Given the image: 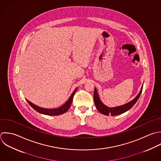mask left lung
<instances>
[{
  "instance_id": "obj_1",
  "label": "left lung",
  "mask_w": 161,
  "mask_h": 161,
  "mask_svg": "<svg viewBox=\"0 0 161 161\" xmlns=\"http://www.w3.org/2000/svg\"><path fill=\"white\" fill-rule=\"evenodd\" d=\"M142 88H143V85L141 88V90L140 91V92L139 93V94L136 96V97L132 100V101H130V102L124 104L123 105L119 106V107H108L107 106L105 105L100 100L99 95L98 94L97 90V89L95 88V90H94V95H93V100H94V102L95 104V106L97 108V110L102 114L105 115H111L112 116H115V115H120L127 111H128L129 109H130L134 105L135 103L137 102V101L138 100V99L140 97V95L142 93Z\"/></svg>"
}]
</instances>
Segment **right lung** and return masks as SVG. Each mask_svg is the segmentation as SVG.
Here are the masks:
<instances>
[{"label":"right lung","instance_id":"1","mask_svg":"<svg viewBox=\"0 0 161 161\" xmlns=\"http://www.w3.org/2000/svg\"><path fill=\"white\" fill-rule=\"evenodd\" d=\"M77 90V88L75 89V90L73 92V93L71 94V97L69 98L68 100L61 107L58 108H53V109H47V108H41L39 107L34 104H33L32 103L30 102L29 100H26L27 102L29 103V104L37 112H38L40 114H44V115H61L65 112H67V110L69 108L72 101H73V98L74 97V95L75 93V92Z\"/></svg>","mask_w":161,"mask_h":161}]
</instances>
